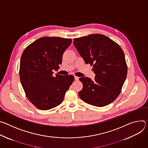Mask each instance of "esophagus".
Listing matches in <instances>:
<instances>
[{
  "instance_id": "esophagus-1",
  "label": "esophagus",
  "mask_w": 148,
  "mask_h": 148,
  "mask_svg": "<svg viewBox=\"0 0 148 148\" xmlns=\"http://www.w3.org/2000/svg\"><path fill=\"white\" fill-rule=\"evenodd\" d=\"M79 77L75 76V79L76 80H79Z\"/></svg>"
}]
</instances>
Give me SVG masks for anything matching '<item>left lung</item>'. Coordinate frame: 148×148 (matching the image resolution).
Listing matches in <instances>:
<instances>
[{"mask_svg": "<svg viewBox=\"0 0 148 148\" xmlns=\"http://www.w3.org/2000/svg\"><path fill=\"white\" fill-rule=\"evenodd\" d=\"M73 44L86 64L93 65L94 80L80 77L83 88L79 96L84 102L97 107L115 100L127 76L125 55L119 45L101 34L75 38Z\"/></svg>", "mask_w": 148, "mask_h": 148, "instance_id": "left-lung-1", "label": "left lung"}]
</instances>
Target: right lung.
<instances>
[{
    "label": "right lung",
    "instance_id": "right-lung-1",
    "mask_svg": "<svg viewBox=\"0 0 148 148\" xmlns=\"http://www.w3.org/2000/svg\"><path fill=\"white\" fill-rule=\"evenodd\" d=\"M71 39L43 37L24 50L20 63V79L27 99L37 108L49 110L59 105L74 80L73 75H53L62 63Z\"/></svg>",
    "mask_w": 148,
    "mask_h": 148
}]
</instances>
